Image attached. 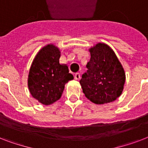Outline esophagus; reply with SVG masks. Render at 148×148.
<instances>
[{"mask_svg": "<svg viewBox=\"0 0 148 148\" xmlns=\"http://www.w3.org/2000/svg\"><path fill=\"white\" fill-rule=\"evenodd\" d=\"M74 78H75V80H79V79L81 78V74H79V73H76L75 75H74Z\"/></svg>", "mask_w": 148, "mask_h": 148, "instance_id": "1", "label": "esophagus"}]
</instances>
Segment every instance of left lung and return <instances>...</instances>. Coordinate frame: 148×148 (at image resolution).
<instances>
[{
  "mask_svg": "<svg viewBox=\"0 0 148 148\" xmlns=\"http://www.w3.org/2000/svg\"><path fill=\"white\" fill-rule=\"evenodd\" d=\"M88 71L80 81L85 97L93 103L103 104L121 95L125 73L121 64L108 45L99 43L90 49Z\"/></svg>",
  "mask_w": 148,
  "mask_h": 148,
  "instance_id": "left-lung-1",
  "label": "left lung"
}]
</instances>
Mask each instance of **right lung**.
Listing matches in <instances>:
<instances>
[{"mask_svg": "<svg viewBox=\"0 0 148 148\" xmlns=\"http://www.w3.org/2000/svg\"><path fill=\"white\" fill-rule=\"evenodd\" d=\"M60 52L53 45L40 50L34 59L28 75V88L32 97L49 105L60 98L65 84L74 79L68 67L60 64Z\"/></svg>", "mask_w": 148, "mask_h": 148, "instance_id": "add662e5", "label": "right lung"}]
</instances>
